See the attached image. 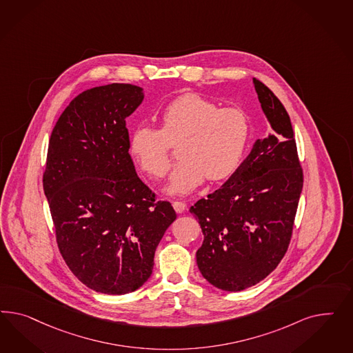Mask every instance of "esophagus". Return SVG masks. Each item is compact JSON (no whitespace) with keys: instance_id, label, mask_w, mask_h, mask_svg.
<instances>
[{"instance_id":"obj_1","label":"esophagus","mask_w":353,"mask_h":353,"mask_svg":"<svg viewBox=\"0 0 353 353\" xmlns=\"http://www.w3.org/2000/svg\"><path fill=\"white\" fill-rule=\"evenodd\" d=\"M172 205H173V208H174V211H176L177 214H182V212L186 210V204L181 202V201H174V202L172 203Z\"/></svg>"}]
</instances>
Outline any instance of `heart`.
Segmentation results:
<instances>
[{"mask_svg":"<svg viewBox=\"0 0 353 353\" xmlns=\"http://www.w3.org/2000/svg\"><path fill=\"white\" fill-rule=\"evenodd\" d=\"M161 128L139 125L129 150L139 168L161 179L170 167V150L177 148L180 161L165 186L183 195L203 183L220 181L238 168L250 139V120L239 107H221L204 97L188 93L173 99L159 114Z\"/></svg>","mask_w":353,"mask_h":353,"instance_id":"b5f03b06","label":"heart"}]
</instances>
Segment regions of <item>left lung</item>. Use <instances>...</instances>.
Returning <instances> with one entry per match:
<instances>
[{"label":"left lung","instance_id":"obj_1","mask_svg":"<svg viewBox=\"0 0 353 353\" xmlns=\"http://www.w3.org/2000/svg\"><path fill=\"white\" fill-rule=\"evenodd\" d=\"M272 128L224 185L190 207L203 232L196 264L211 285L242 291L270 274L289 248L303 189L294 130L274 93L254 79Z\"/></svg>","mask_w":353,"mask_h":353}]
</instances>
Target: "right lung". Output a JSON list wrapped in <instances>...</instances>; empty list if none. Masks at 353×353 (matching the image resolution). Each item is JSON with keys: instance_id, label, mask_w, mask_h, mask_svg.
<instances>
[{"instance_id": "right-lung-1", "label": "right lung", "mask_w": 353, "mask_h": 353, "mask_svg": "<svg viewBox=\"0 0 353 353\" xmlns=\"http://www.w3.org/2000/svg\"><path fill=\"white\" fill-rule=\"evenodd\" d=\"M142 101V88L132 84L88 89L65 107L49 141L43 185L58 248L76 277L102 294L141 288L176 220L129 155L125 119Z\"/></svg>"}]
</instances>
